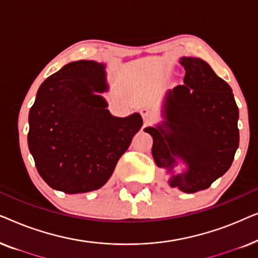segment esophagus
<instances>
[{
    "label": "esophagus",
    "instance_id": "34e87169",
    "mask_svg": "<svg viewBox=\"0 0 258 258\" xmlns=\"http://www.w3.org/2000/svg\"><path fill=\"white\" fill-rule=\"evenodd\" d=\"M141 116H142V118L144 119V122H149V121H153L155 118V114L149 109H141Z\"/></svg>",
    "mask_w": 258,
    "mask_h": 258
}]
</instances>
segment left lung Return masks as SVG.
<instances>
[{
  "instance_id": "obj_1",
  "label": "left lung",
  "mask_w": 258,
  "mask_h": 258,
  "mask_svg": "<svg viewBox=\"0 0 258 258\" xmlns=\"http://www.w3.org/2000/svg\"><path fill=\"white\" fill-rule=\"evenodd\" d=\"M184 83L167 94L163 125L144 132L154 139L151 153L172 172L176 157L188 165L172 175L171 186L192 194L208 189L230 168L239 143L238 108L229 84L196 57H182Z\"/></svg>"
}]
</instances>
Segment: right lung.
I'll list each match as a JSON object with an SVG mask.
<instances>
[{
    "label": "right lung",
    "instance_id": "obj_1",
    "mask_svg": "<svg viewBox=\"0 0 258 258\" xmlns=\"http://www.w3.org/2000/svg\"><path fill=\"white\" fill-rule=\"evenodd\" d=\"M104 64L77 61L41 84L29 111L28 146L38 174L66 194L100 189L142 126L140 114L119 118L97 95Z\"/></svg>",
    "mask_w": 258,
    "mask_h": 258
}]
</instances>
